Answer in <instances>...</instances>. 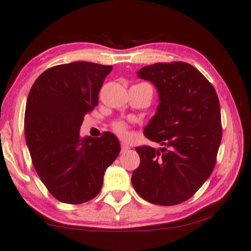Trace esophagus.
<instances>
[{"label": "esophagus", "instance_id": "obj_1", "mask_svg": "<svg viewBox=\"0 0 251 251\" xmlns=\"http://www.w3.org/2000/svg\"><path fill=\"white\" fill-rule=\"evenodd\" d=\"M121 147H122V152H126L127 150L129 149V146L127 145V144H125V143H122V145H121Z\"/></svg>", "mask_w": 251, "mask_h": 251}]
</instances>
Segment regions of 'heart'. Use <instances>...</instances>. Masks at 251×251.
<instances>
[{
	"mask_svg": "<svg viewBox=\"0 0 251 251\" xmlns=\"http://www.w3.org/2000/svg\"><path fill=\"white\" fill-rule=\"evenodd\" d=\"M113 129L118 136H121V137H125V136L127 135V125L124 122L114 123Z\"/></svg>",
	"mask_w": 251,
	"mask_h": 251,
	"instance_id": "obj_1",
	"label": "heart"
}]
</instances>
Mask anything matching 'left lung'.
Here are the masks:
<instances>
[{"label": "left lung", "mask_w": 251, "mask_h": 251, "mask_svg": "<svg viewBox=\"0 0 251 251\" xmlns=\"http://www.w3.org/2000/svg\"><path fill=\"white\" fill-rule=\"evenodd\" d=\"M137 75L159 93L157 113L144 134L165 147L136 148L140 165L131 183L150 203L180 204L201 188L215 167L222 140L220 101L208 80L186 62L154 63Z\"/></svg>", "instance_id": "1"}]
</instances>
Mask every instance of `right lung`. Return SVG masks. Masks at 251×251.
Wrapping results in <instances>:
<instances>
[{"mask_svg": "<svg viewBox=\"0 0 251 251\" xmlns=\"http://www.w3.org/2000/svg\"><path fill=\"white\" fill-rule=\"evenodd\" d=\"M112 66L76 61L54 66L35 81L25 108V138L31 161L54 198L81 204L97 197L104 172L121 151L115 135L80 137L84 115L98 105Z\"/></svg>", "mask_w": 251, "mask_h": 251, "instance_id": "right-lung-1", "label": "right lung"}]
</instances>
